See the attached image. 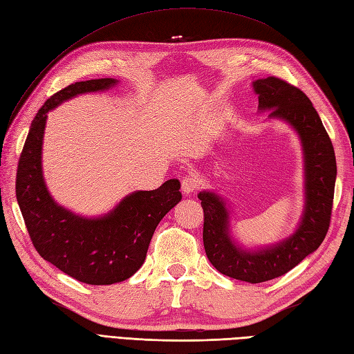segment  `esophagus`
<instances>
[{
  "mask_svg": "<svg viewBox=\"0 0 354 354\" xmlns=\"http://www.w3.org/2000/svg\"><path fill=\"white\" fill-rule=\"evenodd\" d=\"M200 183H198V178L195 176H186L182 180V191L187 195V194H194Z\"/></svg>",
  "mask_w": 354,
  "mask_h": 354,
  "instance_id": "1",
  "label": "esophagus"
}]
</instances>
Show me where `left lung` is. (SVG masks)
<instances>
[{"label":"left lung","instance_id":"8db88e82","mask_svg":"<svg viewBox=\"0 0 354 354\" xmlns=\"http://www.w3.org/2000/svg\"><path fill=\"white\" fill-rule=\"evenodd\" d=\"M254 90L258 108L270 109L269 117L288 122L304 145L306 204L299 228L277 246L258 252L242 251L228 236V212L222 198L212 192H200L198 198L204 212L207 258L222 274L258 283L286 274L322 245L330 225L336 159L320 115L304 91L277 76L255 81Z\"/></svg>","mask_w":354,"mask_h":354}]
</instances>
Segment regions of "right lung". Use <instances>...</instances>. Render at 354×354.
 <instances>
[{"instance_id": "obj_1", "label": "right lung", "mask_w": 354, "mask_h": 354, "mask_svg": "<svg viewBox=\"0 0 354 354\" xmlns=\"http://www.w3.org/2000/svg\"><path fill=\"white\" fill-rule=\"evenodd\" d=\"M117 81L88 80L57 91L34 117L16 174V198L31 242L40 257L68 277L90 286L122 282L142 266L153 232L182 200L180 182L126 196L106 216L85 219L58 205L43 182L41 140L46 114L76 94L106 90Z\"/></svg>"}]
</instances>
